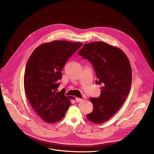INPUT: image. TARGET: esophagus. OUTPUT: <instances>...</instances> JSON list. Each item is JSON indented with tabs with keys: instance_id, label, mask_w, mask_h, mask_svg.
Returning a JSON list of instances; mask_svg holds the SVG:
<instances>
[{
	"instance_id": "34e87169",
	"label": "esophagus",
	"mask_w": 154,
	"mask_h": 154,
	"mask_svg": "<svg viewBox=\"0 0 154 154\" xmlns=\"http://www.w3.org/2000/svg\"><path fill=\"white\" fill-rule=\"evenodd\" d=\"M75 101H76V102L79 103V102H81V101H83V100H82V98H76Z\"/></svg>"
}]
</instances>
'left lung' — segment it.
<instances>
[{
  "mask_svg": "<svg viewBox=\"0 0 154 154\" xmlns=\"http://www.w3.org/2000/svg\"><path fill=\"white\" fill-rule=\"evenodd\" d=\"M78 54L92 63L98 79L96 84L103 85L100 97L90 98L93 110L87 117L94 123H103L121 108L130 92V62L121 49L101 42L85 44Z\"/></svg>",
  "mask_w": 154,
  "mask_h": 154,
  "instance_id": "1",
  "label": "left lung"
}]
</instances>
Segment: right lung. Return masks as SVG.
<instances>
[{
  "label": "right lung",
  "instance_id": "1",
  "mask_svg": "<svg viewBox=\"0 0 154 154\" xmlns=\"http://www.w3.org/2000/svg\"><path fill=\"white\" fill-rule=\"evenodd\" d=\"M82 45L63 40L44 43L34 50L26 63L25 94L32 109L46 123L60 121L70 105V97L57 92L58 81L66 61Z\"/></svg>",
  "mask_w": 154,
  "mask_h": 154
}]
</instances>
